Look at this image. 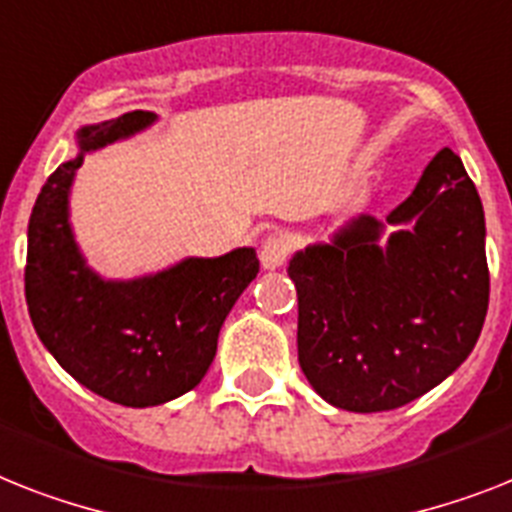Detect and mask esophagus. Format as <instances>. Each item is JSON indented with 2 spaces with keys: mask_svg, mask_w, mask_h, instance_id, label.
<instances>
[{
  "mask_svg": "<svg viewBox=\"0 0 512 512\" xmlns=\"http://www.w3.org/2000/svg\"><path fill=\"white\" fill-rule=\"evenodd\" d=\"M290 248H293L290 238H285V235H269L261 243V264H264V269H280L287 261V256H290Z\"/></svg>",
  "mask_w": 512,
  "mask_h": 512,
  "instance_id": "1",
  "label": "esophagus"
}]
</instances>
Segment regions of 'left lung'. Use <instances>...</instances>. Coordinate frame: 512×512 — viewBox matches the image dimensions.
Returning <instances> with one entry per match:
<instances>
[{
	"instance_id": "left-lung-1",
	"label": "left lung",
	"mask_w": 512,
	"mask_h": 512,
	"mask_svg": "<svg viewBox=\"0 0 512 512\" xmlns=\"http://www.w3.org/2000/svg\"><path fill=\"white\" fill-rule=\"evenodd\" d=\"M384 224L358 217L290 259L298 363L353 413L392 411L445 382L474 350L489 306L484 209L460 156L442 149Z\"/></svg>"
}]
</instances>
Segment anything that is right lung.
<instances>
[{"mask_svg":"<svg viewBox=\"0 0 512 512\" xmlns=\"http://www.w3.org/2000/svg\"><path fill=\"white\" fill-rule=\"evenodd\" d=\"M154 120L135 109L80 128V154L49 175L28 222L25 303L38 340L83 387L128 408L162 405L204 379L219 329L259 274L253 248L185 259L138 280H104L86 264L67 209L83 154Z\"/></svg>","mask_w":512,"mask_h":512,"instance_id":"add662e5","label":"right lung"}]
</instances>
